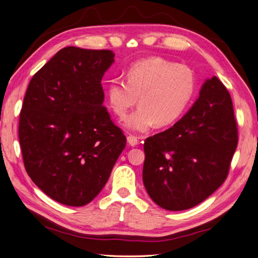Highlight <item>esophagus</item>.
I'll return each instance as SVG.
<instances>
[{
	"instance_id": "obj_1",
	"label": "esophagus",
	"mask_w": 258,
	"mask_h": 258,
	"mask_svg": "<svg viewBox=\"0 0 258 258\" xmlns=\"http://www.w3.org/2000/svg\"><path fill=\"white\" fill-rule=\"evenodd\" d=\"M127 143L131 146H136L139 144V137L135 135H128L127 136Z\"/></svg>"
}]
</instances>
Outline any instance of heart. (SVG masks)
Listing matches in <instances>:
<instances>
[{
	"label": "heart",
	"instance_id": "heart-1",
	"mask_svg": "<svg viewBox=\"0 0 258 258\" xmlns=\"http://www.w3.org/2000/svg\"><path fill=\"white\" fill-rule=\"evenodd\" d=\"M197 92L195 71L163 58L133 63L125 80L107 83L106 100L112 112L124 118L139 98V109L125 118L128 130L147 132L155 124L164 127L177 122L187 111Z\"/></svg>",
	"mask_w": 258,
	"mask_h": 258
}]
</instances>
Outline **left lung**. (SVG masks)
Returning a JSON list of instances; mask_svg holds the SVG:
<instances>
[{"instance_id": "obj_1", "label": "left lung", "mask_w": 258, "mask_h": 258, "mask_svg": "<svg viewBox=\"0 0 258 258\" xmlns=\"http://www.w3.org/2000/svg\"><path fill=\"white\" fill-rule=\"evenodd\" d=\"M237 142L231 95L213 77L187 114L145 140L143 182L147 194L170 211L199 205L225 181Z\"/></svg>"}]
</instances>
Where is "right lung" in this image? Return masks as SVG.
Segmentation results:
<instances>
[{"label": "right lung", "mask_w": 258, "mask_h": 258, "mask_svg": "<svg viewBox=\"0 0 258 258\" xmlns=\"http://www.w3.org/2000/svg\"><path fill=\"white\" fill-rule=\"evenodd\" d=\"M113 61L109 49L64 47L33 76L24 97V166L34 183L62 205L92 201L126 145L103 105L101 80Z\"/></svg>", "instance_id": "right-lung-1"}]
</instances>
